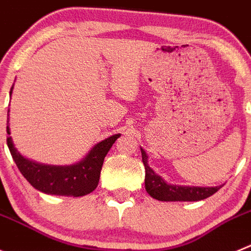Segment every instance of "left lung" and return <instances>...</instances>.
I'll list each match as a JSON object with an SVG mask.
<instances>
[{
	"label": "left lung",
	"mask_w": 251,
	"mask_h": 251,
	"mask_svg": "<svg viewBox=\"0 0 251 251\" xmlns=\"http://www.w3.org/2000/svg\"><path fill=\"white\" fill-rule=\"evenodd\" d=\"M141 156L145 166V189L151 198L160 201H199L209 198L221 187H200V186H180L164 181L161 176L153 173L148 164V155L141 149Z\"/></svg>",
	"instance_id": "obj_1"
}]
</instances>
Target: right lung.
<instances>
[{
	"instance_id": "1",
	"label": "right lung",
	"mask_w": 251,
	"mask_h": 251,
	"mask_svg": "<svg viewBox=\"0 0 251 251\" xmlns=\"http://www.w3.org/2000/svg\"><path fill=\"white\" fill-rule=\"evenodd\" d=\"M12 90L13 86L11 87L10 95H12ZM7 146L13 161L27 181L45 194L74 198L87 195L96 189L106 153L109 152L117 137H120V134H117L100 141L77 164L55 166L38 164L22 156L13 145L12 137L10 136V126H7Z\"/></svg>"
}]
</instances>
